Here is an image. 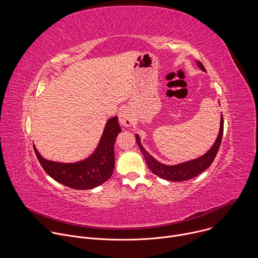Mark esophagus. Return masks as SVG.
I'll list each match as a JSON object with an SVG mask.
<instances>
[{
	"mask_svg": "<svg viewBox=\"0 0 258 258\" xmlns=\"http://www.w3.org/2000/svg\"><path fill=\"white\" fill-rule=\"evenodd\" d=\"M133 121H134L133 116L128 110L127 109L121 110V112L119 113V122L124 126H131L133 124Z\"/></svg>",
	"mask_w": 258,
	"mask_h": 258,
	"instance_id": "esophagus-1",
	"label": "esophagus"
}]
</instances>
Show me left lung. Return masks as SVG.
Here are the masks:
<instances>
[{
    "label": "left lung",
    "instance_id": "left-lung-1",
    "mask_svg": "<svg viewBox=\"0 0 258 258\" xmlns=\"http://www.w3.org/2000/svg\"><path fill=\"white\" fill-rule=\"evenodd\" d=\"M197 64L203 71H206L203 64L200 61H197ZM223 134H224V117L222 114V117H220L219 133H218L215 143L213 144L210 150L207 153H205L203 156H201L197 159H194V160H191V161H188L185 163H180L177 165H170V166L159 163L148 152H147L143 148V146L141 145L140 138L138 135L136 136V140H137V143H138V146H139L141 152L143 153V155L145 157L147 165H148V167L154 174L160 176L161 178L167 179V180L182 181V180H188V179H191V178L197 176L199 173H201L202 171H204L211 165V163L213 162V160L218 152L220 143H222Z\"/></svg>",
    "mask_w": 258,
    "mask_h": 258
}]
</instances>
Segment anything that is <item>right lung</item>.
Listing matches in <instances>:
<instances>
[{"label":"right lung","mask_w":258,"mask_h":258,"mask_svg":"<svg viewBox=\"0 0 258 258\" xmlns=\"http://www.w3.org/2000/svg\"><path fill=\"white\" fill-rule=\"evenodd\" d=\"M121 132L115 116L106 123L103 136L95 153L77 163H58L43 158L33 146L38 160L44 170L55 180L72 189L88 190L102 185L114 169V144Z\"/></svg>","instance_id":"obj_1"}]
</instances>
